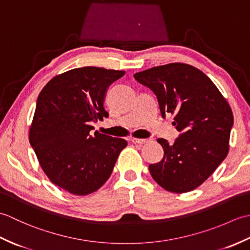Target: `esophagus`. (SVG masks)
I'll use <instances>...</instances> for the list:
<instances>
[{
  "mask_svg": "<svg viewBox=\"0 0 250 250\" xmlns=\"http://www.w3.org/2000/svg\"><path fill=\"white\" fill-rule=\"evenodd\" d=\"M132 142H133L134 144L143 145V144H146V143L149 142V140H146V139H135V137H133V139H132Z\"/></svg>",
  "mask_w": 250,
  "mask_h": 250,
  "instance_id": "1",
  "label": "esophagus"
}]
</instances>
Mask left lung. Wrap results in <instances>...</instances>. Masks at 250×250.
Returning <instances> with one entry per match:
<instances>
[{
    "instance_id": "left-lung-1",
    "label": "left lung",
    "mask_w": 250,
    "mask_h": 250,
    "mask_svg": "<svg viewBox=\"0 0 250 250\" xmlns=\"http://www.w3.org/2000/svg\"><path fill=\"white\" fill-rule=\"evenodd\" d=\"M157 95L164 118L173 114L179 136L173 145L159 139L164 156L150 164L156 183L175 193L188 192L208 178L229 151L233 114L215 83L198 68L185 63L148 68L134 74Z\"/></svg>"
}]
</instances>
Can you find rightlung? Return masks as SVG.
I'll return each mask as SVG.
<instances>
[{
	"label": "right lung",
	"instance_id": "add662e5",
	"mask_svg": "<svg viewBox=\"0 0 250 250\" xmlns=\"http://www.w3.org/2000/svg\"><path fill=\"white\" fill-rule=\"evenodd\" d=\"M125 71L84 66L47 83L37 98L29 140L45 174L75 195H87L110 176L125 140L101 134L92 122L107 118V89Z\"/></svg>",
	"mask_w": 250,
	"mask_h": 250
}]
</instances>
